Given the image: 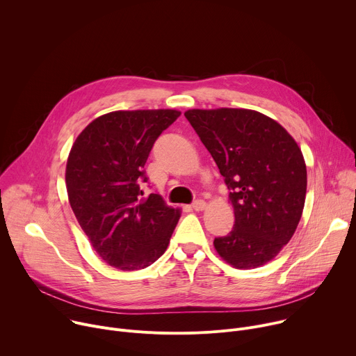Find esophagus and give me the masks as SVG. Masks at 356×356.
Segmentation results:
<instances>
[{
    "label": "esophagus",
    "instance_id": "34e87169",
    "mask_svg": "<svg viewBox=\"0 0 356 356\" xmlns=\"http://www.w3.org/2000/svg\"><path fill=\"white\" fill-rule=\"evenodd\" d=\"M207 207V204H206V201L204 200H195L193 204H191V209L194 210V211H202Z\"/></svg>",
    "mask_w": 356,
    "mask_h": 356
}]
</instances>
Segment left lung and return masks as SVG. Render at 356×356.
Segmentation results:
<instances>
[{
  "label": "left lung",
  "instance_id": "1",
  "mask_svg": "<svg viewBox=\"0 0 356 356\" xmlns=\"http://www.w3.org/2000/svg\"><path fill=\"white\" fill-rule=\"evenodd\" d=\"M184 117L229 190L235 224L214 239L236 269L272 261L291 239L306 201L307 169L298 145L275 120L252 110H188Z\"/></svg>",
  "mask_w": 356,
  "mask_h": 356
}]
</instances>
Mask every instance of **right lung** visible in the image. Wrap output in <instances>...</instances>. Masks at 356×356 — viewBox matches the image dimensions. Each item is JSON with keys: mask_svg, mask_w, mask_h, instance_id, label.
<instances>
[{"mask_svg": "<svg viewBox=\"0 0 356 356\" xmlns=\"http://www.w3.org/2000/svg\"><path fill=\"white\" fill-rule=\"evenodd\" d=\"M180 111H114L90 122L72 146L66 187L72 210L97 255L121 270H139L168 248L180 210L158 194L142 197L143 166Z\"/></svg>", "mask_w": 356, "mask_h": 356, "instance_id": "obj_1", "label": "right lung"}]
</instances>
